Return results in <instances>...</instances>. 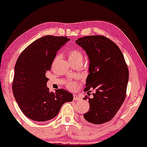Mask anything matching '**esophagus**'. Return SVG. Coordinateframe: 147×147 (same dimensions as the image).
Returning a JSON list of instances; mask_svg holds the SVG:
<instances>
[{"mask_svg":"<svg viewBox=\"0 0 147 147\" xmlns=\"http://www.w3.org/2000/svg\"><path fill=\"white\" fill-rule=\"evenodd\" d=\"M74 100L76 101H79L81 100V96L78 94H74Z\"/></svg>","mask_w":147,"mask_h":147,"instance_id":"1","label":"esophagus"}]
</instances>
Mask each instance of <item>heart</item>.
I'll return each mask as SVG.
<instances>
[{"label": "heart", "instance_id": "b5f03b06", "mask_svg": "<svg viewBox=\"0 0 147 147\" xmlns=\"http://www.w3.org/2000/svg\"><path fill=\"white\" fill-rule=\"evenodd\" d=\"M68 60L71 63H74V62H78V61H83V55L82 52L80 50L78 49H69L68 52ZM58 56L57 57V59ZM66 86L67 88L70 90L75 89L77 86V85L74 83L73 81H68L66 83Z\"/></svg>", "mask_w": 147, "mask_h": 147}]
</instances>
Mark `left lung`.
<instances>
[{
	"label": "left lung",
	"instance_id": "obj_1",
	"mask_svg": "<svg viewBox=\"0 0 147 147\" xmlns=\"http://www.w3.org/2000/svg\"><path fill=\"white\" fill-rule=\"evenodd\" d=\"M76 43L85 50L90 60L84 92L95 90L92 98H84L89 101L90 108L83 117L95 124L109 122L126 96L129 71L123 54L115 43L104 36H86L79 38Z\"/></svg>",
	"mask_w": 147,
	"mask_h": 147
}]
</instances>
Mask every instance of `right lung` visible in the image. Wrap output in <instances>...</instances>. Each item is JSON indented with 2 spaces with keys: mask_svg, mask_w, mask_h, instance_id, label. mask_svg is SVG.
<instances>
[{
  "mask_svg": "<svg viewBox=\"0 0 147 147\" xmlns=\"http://www.w3.org/2000/svg\"><path fill=\"white\" fill-rule=\"evenodd\" d=\"M69 39L47 35L38 38L19 55L15 66L12 91L18 105L26 117L44 122L53 119L62 105L71 102L73 96L58 89L50 92L45 74L51 69L57 51Z\"/></svg>",
  "mask_w": 147,
  "mask_h": 147,
  "instance_id": "right-lung-1",
  "label": "right lung"
}]
</instances>
